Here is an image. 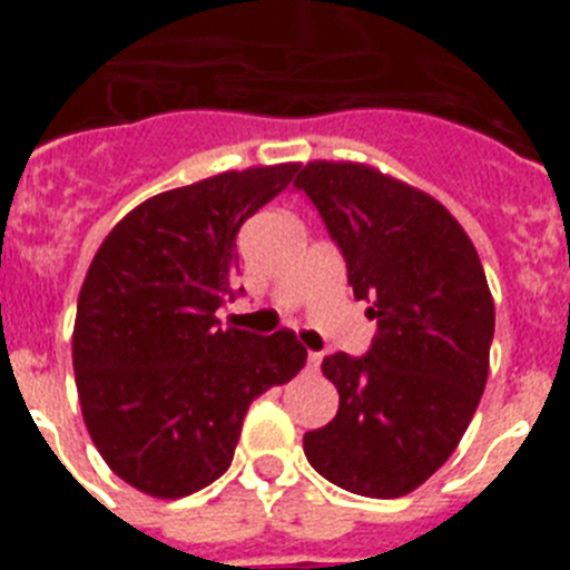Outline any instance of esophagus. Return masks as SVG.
<instances>
[{"mask_svg": "<svg viewBox=\"0 0 570 570\" xmlns=\"http://www.w3.org/2000/svg\"><path fill=\"white\" fill-rule=\"evenodd\" d=\"M320 362H322V354L311 351V354H308V367H311V371H316V367H320Z\"/></svg>", "mask_w": 570, "mask_h": 570, "instance_id": "1", "label": "esophagus"}]
</instances>
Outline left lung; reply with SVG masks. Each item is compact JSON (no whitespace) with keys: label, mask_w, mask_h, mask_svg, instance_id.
Segmentation results:
<instances>
[{"label":"left lung","mask_w":570,"mask_h":570,"mask_svg":"<svg viewBox=\"0 0 570 570\" xmlns=\"http://www.w3.org/2000/svg\"><path fill=\"white\" fill-rule=\"evenodd\" d=\"M294 188L320 210L347 285L380 328L362 356L322 362L340 411L305 434V456L345 491L405 497L454 454L485 391V271L454 216L380 170L311 163Z\"/></svg>","instance_id":"1"}]
</instances>
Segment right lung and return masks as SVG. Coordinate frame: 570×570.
<instances>
[{"instance_id":"right-lung-1","label":"right lung","mask_w":570,"mask_h":570,"mask_svg":"<svg viewBox=\"0 0 570 570\" xmlns=\"http://www.w3.org/2000/svg\"><path fill=\"white\" fill-rule=\"evenodd\" d=\"M299 165L228 170L130 210L79 291L73 374L88 434L128 485L179 500L230 468L248 405L305 367L291 331L223 328L236 236Z\"/></svg>"}]
</instances>
